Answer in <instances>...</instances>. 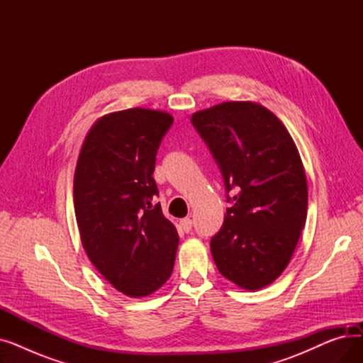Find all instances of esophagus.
Listing matches in <instances>:
<instances>
[{
  "instance_id": "obj_1",
  "label": "esophagus",
  "mask_w": 363,
  "mask_h": 363,
  "mask_svg": "<svg viewBox=\"0 0 363 363\" xmlns=\"http://www.w3.org/2000/svg\"><path fill=\"white\" fill-rule=\"evenodd\" d=\"M179 225L184 230V233H189V231H191V228H193V220L189 218H184V219H181Z\"/></svg>"
}]
</instances>
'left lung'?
<instances>
[{"mask_svg": "<svg viewBox=\"0 0 363 363\" xmlns=\"http://www.w3.org/2000/svg\"><path fill=\"white\" fill-rule=\"evenodd\" d=\"M191 123L233 203L211 240L216 268L238 287L260 290L287 268L306 223L308 182L298 150L275 114L252 101L200 110Z\"/></svg>", "mask_w": 363, "mask_h": 363, "instance_id": "left-lung-1", "label": "left lung"}]
</instances>
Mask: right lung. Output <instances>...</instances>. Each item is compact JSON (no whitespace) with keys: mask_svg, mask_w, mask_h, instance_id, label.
Listing matches in <instances>:
<instances>
[{"mask_svg":"<svg viewBox=\"0 0 363 363\" xmlns=\"http://www.w3.org/2000/svg\"><path fill=\"white\" fill-rule=\"evenodd\" d=\"M174 118L128 108L89 129L73 181L74 215L84 249L118 291L144 297L174 271L179 237L156 203V155Z\"/></svg>","mask_w":363,"mask_h":363,"instance_id":"obj_1","label":"right lung"}]
</instances>
